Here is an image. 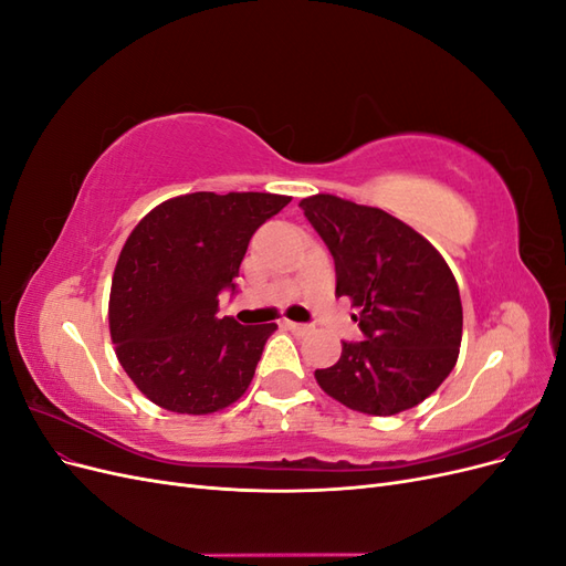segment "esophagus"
Returning <instances> with one entry per match:
<instances>
[{"label": "esophagus", "mask_w": 566, "mask_h": 566, "mask_svg": "<svg viewBox=\"0 0 566 566\" xmlns=\"http://www.w3.org/2000/svg\"><path fill=\"white\" fill-rule=\"evenodd\" d=\"M283 325H285V328H287L290 333H295V335H306V333H312L310 325H304V323H295V321H283Z\"/></svg>", "instance_id": "1"}]
</instances>
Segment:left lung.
<instances>
[{"label": "left lung", "mask_w": 566, "mask_h": 566, "mask_svg": "<svg viewBox=\"0 0 566 566\" xmlns=\"http://www.w3.org/2000/svg\"><path fill=\"white\" fill-rule=\"evenodd\" d=\"M335 260L337 297L358 310L364 342H342L318 387L358 413L397 416L430 397L453 370L462 304L441 252L401 219L331 193L300 200Z\"/></svg>", "instance_id": "8db88e82"}]
</instances>
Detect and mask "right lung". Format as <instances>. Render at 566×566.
Here are the masks:
<instances>
[{
	"label": "right lung",
	"instance_id": "obj_1",
	"mask_svg": "<svg viewBox=\"0 0 566 566\" xmlns=\"http://www.w3.org/2000/svg\"><path fill=\"white\" fill-rule=\"evenodd\" d=\"M293 200L210 191L153 208L117 256L108 300L111 339L148 401L181 416H210L243 397L276 323L217 318L252 233Z\"/></svg>",
	"mask_w": 566,
	"mask_h": 566
}]
</instances>
